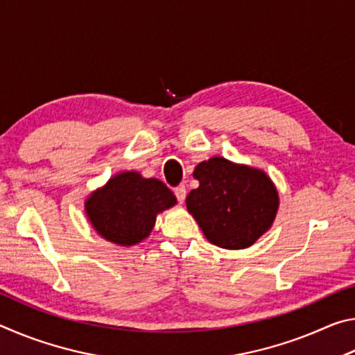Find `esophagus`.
Returning <instances> with one entry per match:
<instances>
[{
    "label": "esophagus",
    "mask_w": 355,
    "mask_h": 355,
    "mask_svg": "<svg viewBox=\"0 0 355 355\" xmlns=\"http://www.w3.org/2000/svg\"><path fill=\"white\" fill-rule=\"evenodd\" d=\"M175 197H177V200L180 202V203H183L184 202V199H186V188H184V184H180V186H177L175 188Z\"/></svg>",
    "instance_id": "1"
}]
</instances>
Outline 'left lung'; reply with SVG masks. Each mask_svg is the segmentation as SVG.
Masks as SVG:
<instances>
[{
	"label": "left lung",
	"instance_id": "left-lung-1",
	"mask_svg": "<svg viewBox=\"0 0 355 355\" xmlns=\"http://www.w3.org/2000/svg\"><path fill=\"white\" fill-rule=\"evenodd\" d=\"M194 178L199 188L186 197V207L209 243L244 249L271 227L279 194L264 172L211 158L196 167Z\"/></svg>",
	"mask_w": 355,
	"mask_h": 355
}]
</instances>
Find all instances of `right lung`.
<instances>
[{
  "label": "right lung",
  "instance_id": "right-lung-1",
  "mask_svg": "<svg viewBox=\"0 0 355 355\" xmlns=\"http://www.w3.org/2000/svg\"><path fill=\"white\" fill-rule=\"evenodd\" d=\"M175 203V196L163 182L123 172L89 197L86 211L95 230L107 241L133 245L150 235L156 214Z\"/></svg>",
  "mask_w": 355,
  "mask_h": 355
}]
</instances>
